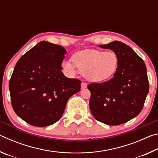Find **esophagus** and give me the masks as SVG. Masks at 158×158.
Returning a JSON list of instances; mask_svg holds the SVG:
<instances>
[{
  "mask_svg": "<svg viewBox=\"0 0 158 158\" xmlns=\"http://www.w3.org/2000/svg\"><path fill=\"white\" fill-rule=\"evenodd\" d=\"M87 87V84L85 82H82L81 84V89H85V88Z\"/></svg>",
  "mask_w": 158,
  "mask_h": 158,
  "instance_id": "1",
  "label": "esophagus"
}]
</instances>
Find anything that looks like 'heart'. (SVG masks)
Masks as SVG:
<instances>
[{"label": "heart", "mask_w": 158, "mask_h": 158, "mask_svg": "<svg viewBox=\"0 0 158 158\" xmlns=\"http://www.w3.org/2000/svg\"><path fill=\"white\" fill-rule=\"evenodd\" d=\"M71 60L64 61L63 68L69 73L78 70L90 81H105L111 79L118 69L119 56L113 50L85 49L74 53Z\"/></svg>", "instance_id": "1"}]
</instances>
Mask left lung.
<instances>
[{"label": "left lung", "instance_id": "obj_1", "mask_svg": "<svg viewBox=\"0 0 158 158\" xmlns=\"http://www.w3.org/2000/svg\"><path fill=\"white\" fill-rule=\"evenodd\" d=\"M116 52L119 56L118 69L108 81L90 83L89 106L97 121L118 125L137 116L143 107L149 90L146 67L132 48L119 41L100 44Z\"/></svg>", "mask_w": 158, "mask_h": 158}]
</instances>
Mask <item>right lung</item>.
<instances>
[{
    "instance_id": "right-lung-1",
    "label": "right lung",
    "mask_w": 158,
    "mask_h": 158,
    "mask_svg": "<svg viewBox=\"0 0 158 158\" xmlns=\"http://www.w3.org/2000/svg\"><path fill=\"white\" fill-rule=\"evenodd\" d=\"M65 48L42 41L17 61L9 83L12 108L18 116L36 127L55 123L67 102L79 91L81 81L61 72Z\"/></svg>"
}]
</instances>
